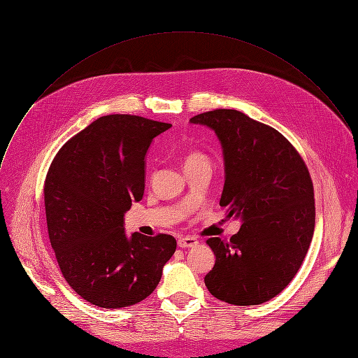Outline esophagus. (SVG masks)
Wrapping results in <instances>:
<instances>
[{
    "label": "esophagus",
    "instance_id": "esophagus-1",
    "mask_svg": "<svg viewBox=\"0 0 358 358\" xmlns=\"http://www.w3.org/2000/svg\"><path fill=\"white\" fill-rule=\"evenodd\" d=\"M199 245V241L193 236H184L178 239V246L180 248H196Z\"/></svg>",
    "mask_w": 358,
    "mask_h": 358
}]
</instances>
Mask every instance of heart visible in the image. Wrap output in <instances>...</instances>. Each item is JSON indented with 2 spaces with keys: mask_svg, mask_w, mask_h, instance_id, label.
Here are the masks:
<instances>
[{
  "mask_svg": "<svg viewBox=\"0 0 358 358\" xmlns=\"http://www.w3.org/2000/svg\"><path fill=\"white\" fill-rule=\"evenodd\" d=\"M204 161H207V157L203 152H200V151H189L184 157V166L199 164V162H204Z\"/></svg>",
  "mask_w": 358,
  "mask_h": 358,
  "instance_id": "obj_1",
  "label": "heart"
}]
</instances>
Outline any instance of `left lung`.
<instances>
[{
	"label": "left lung",
	"mask_w": 358,
	"mask_h": 358,
	"mask_svg": "<svg viewBox=\"0 0 358 358\" xmlns=\"http://www.w3.org/2000/svg\"><path fill=\"white\" fill-rule=\"evenodd\" d=\"M189 122L217 134L226 165L220 206L227 217L242 219L230 241H207L216 264L206 287L233 305L264 303L288 287L313 241L315 199L308 166L280 132L241 110L214 109Z\"/></svg>",
	"instance_id": "1"
}]
</instances>
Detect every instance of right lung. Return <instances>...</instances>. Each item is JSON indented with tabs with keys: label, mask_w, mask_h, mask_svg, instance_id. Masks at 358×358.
I'll use <instances>...</instances> for the list:
<instances>
[{
	"label": "right lung",
	"mask_w": 358,
	"mask_h": 358,
	"mask_svg": "<svg viewBox=\"0 0 358 358\" xmlns=\"http://www.w3.org/2000/svg\"><path fill=\"white\" fill-rule=\"evenodd\" d=\"M171 124L106 115L71 136L44 181L47 230L59 268L78 295L101 308L150 296L177 249L171 234L127 237L124 213L145 188V154Z\"/></svg>",
	"instance_id": "1"
}]
</instances>
